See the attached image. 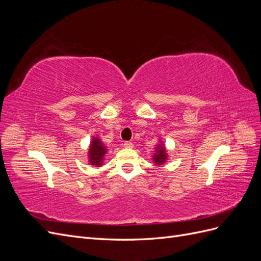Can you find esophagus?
<instances>
[{
    "label": "esophagus",
    "instance_id": "obj_1",
    "mask_svg": "<svg viewBox=\"0 0 261 261\" xmlns=\"http://www.w3.org/2000/svg\"><path fill=\"white\" fill-rule=\"evenodd\" d=\"M124 147L125 148H133V143H130V141H125Z\"/></svg>",
    "mask_w": 261,
    "mask_h": 261
}]
</instances>
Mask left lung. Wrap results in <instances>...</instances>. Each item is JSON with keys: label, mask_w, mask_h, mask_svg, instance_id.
Masks as SVG:
<instances>
[{"label": "left lung", "mask_w": 261, "mask_h": 261, "mask_svg": "<svg viewBox=\"0 0 261 261\" xmlns=\"http://www.w3.org/2000/svg\"><path fill=\"white\" fill-rule=\"evenodd\" d=\"M153 160L155 164H159V165L167 160V152H165V148L163 146L156 148V153L153 156Z\"/></svg>", "instance_id": "8db88e82"}]
</instances>
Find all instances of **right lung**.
Returning <instances> with one entry per match:
<instances>
[{
  "label": "right lung",
  "instance_id": "add662e5",
  "mask_svg": "<svg viewBox=\"0 0 261 261\" xmlns=\"http://www.w3.org/2000/svg\"><path fill=\"white\" fill-rule=\"evenodd\" d=\"M107 152V148L102 145L101 140L98 138H93L89 149V158L90 164L92 165H101L103 156Z\"/></svg>",
  "mask_w": 261,
  "mask_h": 261
}]
</instances>
